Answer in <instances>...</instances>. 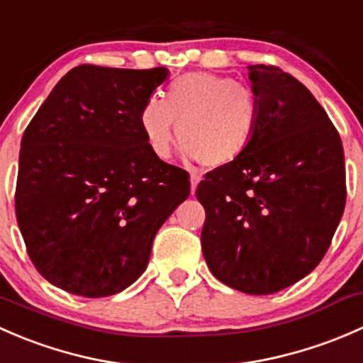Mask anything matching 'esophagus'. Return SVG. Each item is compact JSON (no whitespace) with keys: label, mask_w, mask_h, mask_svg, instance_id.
<instances>
[{"label":"esophagus","mask_w":363,"mask_h":363,"mask_svg":"<svg viewBox=\"0 0 363 363\" xmlns=\"http://www.w3.org/2000/svg\"><path fill=\"white\" fill-rule=\"evenodd\" d=\"M199 182H200V175L193 172L191 174V195L196 191V186H199Z\"/></svg>","instance_id":"34e87169"}]
</instances>
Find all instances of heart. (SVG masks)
Listing matches in <instances>:
<instances>
[{
    "label": "heart",
    "instance_id": "b5f03b06",
    "mask_svg": "<svg viewBox=\"0 0 363 363\" xmlns=\"http://www.w3.org/2000/svg\"><path fill=\"white\" fill-rule=\"evenodd\" d=\"M259 116V96L251 86L232 77L196 72L175 79L163 100L149 98L140 111V128L158 158L170 155L177 130L188 158L218 168L233 163L250 147Z\"/></svg>",
    "mask_w": 363,
    "mask_h": 363
}]
</instances>
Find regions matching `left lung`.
Here are the masks:
<instances>
[{
	"mask_svg": "<svg viewBox=\"0 0 363 363\" xmlns=\"http://www.w3.org/2000/svg\"><path fill=\"white\" fill-rule=\"evenodd\" d=\"M262 116L250 147L205 174L202 251L226 286L270 295L313 272L328 251L346 205L342 142L302 82L252 65Z\"/></svg>",
	"mask_w": 363,
	"mask_h": 363,
	"instance_id": "left-lung-1",
	"label": "left lung"
}]
</instances>
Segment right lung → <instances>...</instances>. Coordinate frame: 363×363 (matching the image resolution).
<instances>
[{"instance_id": "right-lung-1", "label": "right lung", "mask_w": 363, "mask_h": 363, "mask_svg": "<svg viewBox=\"0 0 363 363\" xmlns=\"http://www.w3.org/2000/svg\"><path fill=\"white\" fill-rule=\"evenodd\" d=\"M167 75L80 65L26 128L16 216L33 265L54 286L87 298L123 291L189 196L188 172L161 161L140 128Z\"/></svg>"}]
</instances>
